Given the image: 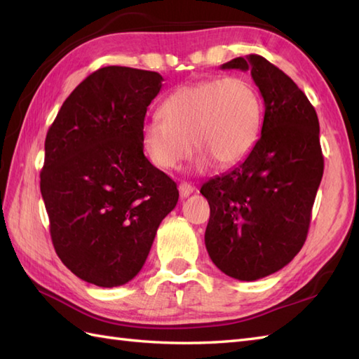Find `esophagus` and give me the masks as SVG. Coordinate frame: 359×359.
Returning a JSON list of instances; mask_svg holds the SVG:
<instances>
[{
	"mask_svg": "<svg viewBox=\"0 0 359 359\" xmlns=\"http://www.w3.org/2000/svg\"><path fill=\"white\" fill-rule=\"evenodd\" d=\"M193 191H194V187L187 184V182H182V184L179 185V193H180L182 199H187V197L191 194Z\"/></svg>",
	"mask_w": 359,
	"mask_h": 359,
	"instance_id": "34e87169",
	"label": "esophagus"
}]
</instances>
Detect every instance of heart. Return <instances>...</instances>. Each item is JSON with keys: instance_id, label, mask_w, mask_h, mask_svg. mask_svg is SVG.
I'll return each mask as SVG.
<instances>
[{"instance_id": "b5f03b06", "label": "heart", "mask_w": 359, "mask_h": 359, "mask_svg": "<svg viewBox=\"0 0 359 359\" xmlns=\"http://www.w3.org/2000/svg\"><path fill=\"white\" fill-rule=\"evenodd\" d=\"M160 117L142 129L143 147L160 170H175L197 151V166H230L245 157L261 133L262 104L241 77L211 79L177 88L160 104ZM194 142H191V140Z\"/></svg>"}]
</instances>
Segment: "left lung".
<instances>
[{
	"label": "left lung",
	"mask_w": 359,
	"mask_h": 359,
	"mask_svg": "<svg viewBox=\"0 0 359 359\" xmlns=\"http://www.w3.org/2000/svg\"><path fill=\"white\" fill-rule=\"evenodd\" d=\"M222 69L251 71L265 114L248 156L201 188L210 203L205 245L226 276L256 280L284 269L307 239L324 172L319 121L306 94L264 57Z\"/></svg>",
	"instance_id": "obj_1"
}]
</instances>
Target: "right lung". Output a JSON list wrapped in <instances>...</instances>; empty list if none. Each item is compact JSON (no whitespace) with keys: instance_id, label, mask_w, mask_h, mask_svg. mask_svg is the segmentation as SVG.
<instances>
[{"instance_id":"obj_1","label":"right lung","mask_w":359,"mask_h":359,"mask_svg":"<svg viewBox=\"0 0 359 359\" xmlns=\"http://www.w3.org/2000/svg\"><path fill=\"white\" fill-rule=\"evenodd\" d=\"M162 81L152 71L102 67L72 90L46 135L40 188L53 248L89 284L131 280L179 201L175 182L143 154L144 116Z\"/></svg>"}]
</instances>
